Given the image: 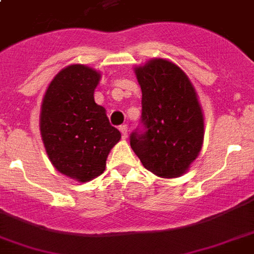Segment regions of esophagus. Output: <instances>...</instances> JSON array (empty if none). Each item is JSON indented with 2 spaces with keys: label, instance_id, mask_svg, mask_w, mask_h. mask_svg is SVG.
Returning a JSON list of instances; mask_svg holds the SVG:
<instances>
[{
  "label": "esophagus",
  "instance_id": "34e87169",
  "mask_svg": "<svg viewBox=\"0 0 254 254\" xmlns=\"http://www.w3.org/2000/svg\"><path fill=\"white\" fill-rule=\"evenodd\" d=\"M120 131H121V134H123L124 138H127V125H123V127H120Z\"/></svg>",
  "mask_w": 254,
  "mask_h": 254
}]
</instances>
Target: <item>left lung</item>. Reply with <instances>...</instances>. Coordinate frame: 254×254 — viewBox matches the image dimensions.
<instances>
[{
	"label": "left lung",
	"mask_w": 254,
	"mask_h": 254,
	"mask_svg": "<svg viewBox=\"0 0 254 254\" xmlns=\"http://www.w3.org/2000/svg\"><path fill=\"white\" fill-rule=\"evenodd\" d=\"M134 73L142 92L145 131L131 133V149L157 177H180L204 144V113L196 89L185 71L165 58H152Z\"/></svg>",
	"instance_id": "1"
}]
</instances>
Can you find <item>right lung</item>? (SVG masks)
Segmentation results:
<instances>
[{"label":"right lung","instance_id":"right-lung-1","mask_svg":"<svg viewBox=\"0 0 254 254\" xmlns=\"http://www.w3.org/2000/svg\"><path fill=\"white\" fill-rule=\"evenodd\" d=\"M101 73L81 64L54 75L42 98L40 130L52 165L71 180L88 183L104 173L121 133L94 101Z\"/></svg>","mask_w":254,"mask_h":254}]
</instances>
